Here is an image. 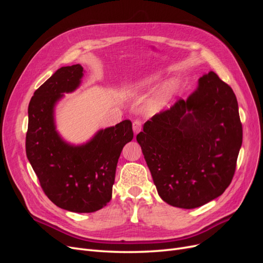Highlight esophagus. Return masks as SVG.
Masks as SVG:
<instances>
[{
    "label": "esophagus",
    "instance_id": "1",
    "mask_svg": "<svg viewBox=\"0 0 263 263\" xmlns=\"http://www.w3.org/2000/svg\"><path fill=\"white\" fill-rule=\"evenodd\" d=\"M142 128V122L140 119H136V121H134L133 123V129L135 134H138Z\"/></svg>",
    "mask_w": 263,
    "mask_h": 263
}]
</instances>
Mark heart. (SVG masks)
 <instances>
[{
	"label": "heart",
	"instance_id": "obj_1",
	"mask_svg": "<svg viewBox=\"0 0 263 263\" xmlns=\"http://www.w3.org/2000/svg\"><path fill=\"white\" fill-rule=\"evenodd\" d=\"M159 79H160L159 76H149L146 78L139 79V80L136 81L128 82L122 87V93L126 98L141 97V95L146 94L151 90V87H153V85L156 82L159 81ZM174 89H176V85H174L173 82H168L163 84L155 95L153 101L154 107L158 108L163 106L173 95Z\"/></svg>",
	"mask_w": 263,
	"mask_h": 263
}]
</instances>
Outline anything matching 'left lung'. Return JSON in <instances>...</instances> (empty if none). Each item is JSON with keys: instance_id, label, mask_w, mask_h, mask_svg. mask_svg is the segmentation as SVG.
Segmentation results:
<instances>
[{"instance_id": "obj_1", "label": "left lung", "mask_w": 263, "mask_h": 263, "mask_svg": "<svg viewBox=\"0 0 263 263\" xmlns=\"http://www.w3.org/2000/svg\"><path fill=\"white\" fill-rule=\"evenodd\" d=\"M159 195L195 209L225 192L242 144L236 95L211 71L187 100L156 114L136 137Z\"/></svg>"}]
</instances>
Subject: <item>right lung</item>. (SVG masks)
I'll return each mask as SVG.
<instances>
[{
	"label": "right lung",
	"mask_w": 263,
	"mask_h": 263,
	"mask_svg": "<svg viewBox=\"0 0 263 263\" xmlns=\"http://www.w3.org/2000/svg\"><path fill=\"white\" fill-rule=\"evenodd\" d=\"M82 77L80 65L62 67L35 91L28 105L26 155L53 204L74 213H93L112 198L118 158L134 133L126 119L101 129L81 146L62 140L55 130L53 108L62 93L80 85Z\"/></svg>",
	"instance_id": "right-lung-1"
}]
</instances>
